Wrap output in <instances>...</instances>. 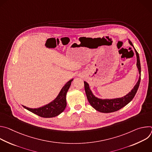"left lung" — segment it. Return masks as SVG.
<instances>
[{
    "mask_svg": "<svg viewBox=\"0 0 152 152\" xmlns=\"http://www.w3.org/2000/svg\"><path fill=\"white\" fill-rule=\"evenodd\" d=\"M129 42L130 45L134 47L131 41L129 40ZM134 49L136 53L137 59V66L139 71L140 77L137 83L134 86V88L131 90V92H129L127 94H126L124 97H122L120 98H117V99H101L97 98L93 94L92 91L90 88L88 83L84 81L85 91L86 93V97H87V99L90 104L91 105V106L94 107L96 111L100 113H113V112L117 111L120 110L121 108L125 106L126 104H127L135 97L137 92V90L138 89L140 83V80H141V64H140L139 54L134 47Z\"/></svg>",
    "mask_w": 152,
    "mask_h": 152,
    "instance_id": "1",
    "label": "left lung"
}]
</instances>
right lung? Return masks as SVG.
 <instances>
[{"label": "right lung", "instance_id": "add662e5", "mask_svg": "<svg viewBox=\"0 0 152 152\" xmlns=\"http://www.w3.org/2000/svg\"><path fill=\"white\" fill-rule=\"evenodd\" d=\"M73 79L70 80L63 86L56 98L52 102L38 108H30L25 106H23L25 109L44 118L55 117L62 113L67 106L66 94L71 85Z\"/></svg>", "mask_w": 152, "mask_h": 152}]
</instances>
